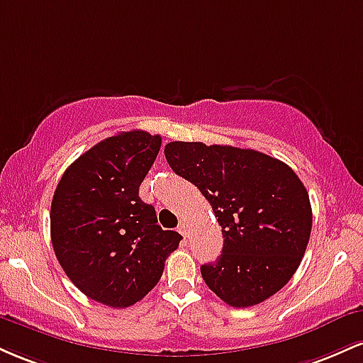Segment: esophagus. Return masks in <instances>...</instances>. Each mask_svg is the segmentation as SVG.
Here are the masks:
<instances>
[{
    "instance_id": "1",
    "label": "esophagus",
    "mask_w": 363,
    "mask_h": 363,
    "mask_svg": "<svg viewBox=\"0 0 363 363\" xmlns=\"http://www.w3.org/2000/svg\"><path fill=\"white\" fill-rule=\"evenodd\" d=\"M177 232H179V234H181L182 237H186V235H187V232H186V223H181V225H179V227H177Z\"/></svg>"
}]
</instances>
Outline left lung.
<instances>
[{
    "label": "left lung",
    "mask_w": 363,
    "mask_h": 363,
    "mask_svg": "<svg viewBox=\"0 0 363 363\" xmlns=\"http://www.w3.org/2000/svg\"><path fill=\"white\" fill-rule=\"evenodd\" d=\"M165 158L201 191L222 227L218 259L201 266L211 291L232 307H251L297 272L312 228L307 189L289 165L251 148L172 141Z\"/></svg>",
    "instance_id": "left-lung-1"
}]
</instances>
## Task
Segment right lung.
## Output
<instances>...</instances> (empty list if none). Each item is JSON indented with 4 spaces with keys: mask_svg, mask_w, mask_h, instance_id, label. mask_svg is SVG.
<instances>
[{
    "mask_svg": "<svg viewBox=\"0 0 363 363\" xmlns=\"http://www.w3.org/2000/svg\"><path fill=\"white\" fill-rule=\"evenodd\" d=\"M147 131L119 133L62 174L51 203V240L61 268L91 301L129 307L148 294L182 237L157 225L140 184L160 150Z\"/></svg>",
    "mask_w": 363,
    "mask_h": 363,
    "instance_id": "add662e5",
    "label": "right lung"
}]
</instances>
